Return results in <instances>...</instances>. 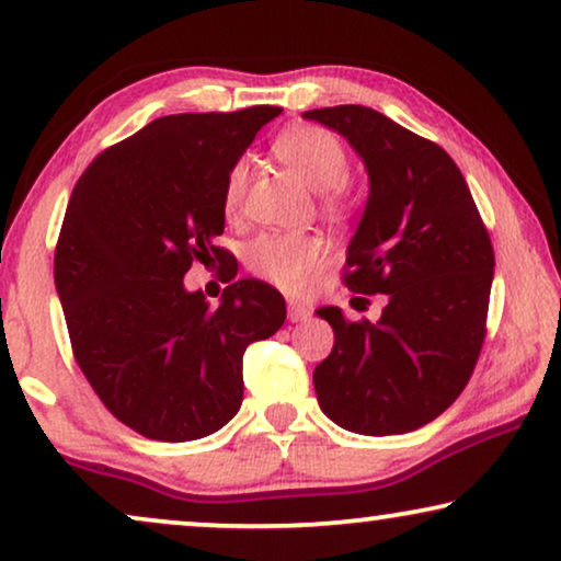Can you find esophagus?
Returning a JSON list of instances; mask_svg holds the SVG:
<instances>
[{
  "mask_svg": "<svg viewBox=\"0 0 561 561\" xmlns=\"http://www.w3.org/2000/svg\"><path fill=\"white\" fill-rule=\"evenodd\" d=\"M311 317V309L306 304H301V301H294V298H290L288 301V319L290 321H306Z\"/></svg>",
  "mask_w": 561,
  "mask_h": 561,
  "instance_id": "obj_1",
  "label": "esophagus"
}]
</instances>
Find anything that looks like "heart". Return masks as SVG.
I'll return each instance as SVG.
<instances>
[{
    "label": "heart",
    "instance_id": "b5f03b06",
    "mask_svg": "<svg viewBox=\"0 0 561 561\" xmlns=\"http://www.w3.org/2000/svg\"><path fill=\"white\" fill-rule=\"evenodd\" d=\"M275 156L294 171L311 191L321 194V206L340 214L347 206V150L342 140L321 127H290L273 145ZM248 158L234 160L225 179V209L232 214L242 206L248 188ZM324 263V242L317 234H263L248 248V267L257 278L273 283L286 294H301L309 278Z\"/></svg>",
    "mask_w": 561,
    "mask_h": 561
}]
</instances>
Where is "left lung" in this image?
Instances as JSON below:
<instances>
[{"instance_id":"obj_1","label":"left lung","mask_w":561,"mask_h":561,"mask_svg":"<svg viewBox=\"0 0 561 561\" xmlns=\"http://www.w3.org/2000/svg\"><path fill=\"white\" fill-rule=\"evenodd\" d=\"M363 158L370 196L347 248L350 290L386 294L378 321L317 313L334 347L313 370L321 411L355 434H405L462 393L485 340L495 255L465 175L439 145L370 106L304 112Z\"/></svg>"}]
</instances>
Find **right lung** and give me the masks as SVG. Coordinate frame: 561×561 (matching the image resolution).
Returning <instances> with one entry per match:
<instances>
[{"label":"right lung","instance_id":"obj_1","mask_svg":"<svg viewBox=\"0 0 561 561\" xmlns=\"http://www.w3.org/2000/svg\"><path fill=\"white\" fill-rule=\"evenodd\" d=\"M280 106L171 114L106 148L76 183L56 290L81 373L122 424L158 442L219 432L242 405V355L286 321L263 280L229 283L217 309L186 290L194 260H229V165Z\"/></svg>","mask_w":561,"mask_h":561}]
</instances>
